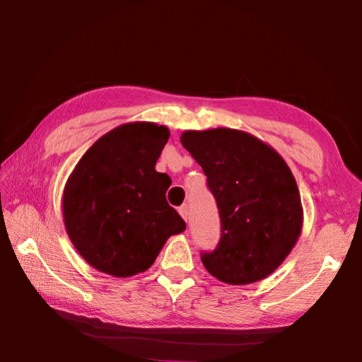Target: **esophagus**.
Returning <instances> with one entry per match:
<instances>
[{"label":"esophagus","mask_w":362,"mask_h":362,"mask_svg":"<svg viewBox=\"0 0 362 362\" xmlns=\"http://www.w3.org/2000/svg\"><path fill=\"white\" fill-rule=\"evenodd\" d=\"M179 214L183 217V220H185V222H187V220H188V206L187 204L180 206L179 207Z\"/></svg>","instance_id":"obj_1"}]
</instances>
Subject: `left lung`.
<instances>
[{
  "mask_svg": "<svg viewBox=\"0 0 362 362\" xmlns=\"http://www.w3.org/2000/svg\"><path fill=\"white\" fill-rule=\"evenodd\" d=\"M182 145L203 168L216 198L222 236L201 260L212 276L233 286L272 274L302 231L303 209L289 166L247 132L185 131Z\"/></svg>",
  "mask_w": 362,
  "mask_h": 362,
  "instance_id": "obj_1",
  "label": "left lung"
}]
</instances>
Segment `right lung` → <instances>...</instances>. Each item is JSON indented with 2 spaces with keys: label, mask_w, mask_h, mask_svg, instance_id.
<instances>
[{
  "label": "right lung",
  "mask_w": 362,
  "mask_h": 362,
  "mask_svg": "<svg viewBox=\"0 0 362 362\" xmlns=\"http://www.w3.org/2000/svg\"><path fill=\"white\" fill-rule=\"evenodd\" d=\"M169 129L129 122L102 136L79 159L64 189V223L90 267L116 278L148 269L166 241L187 228L166 199L156 161Z\"/></svg>",
  "instance_id": "add662e5"
}]
</instances>
